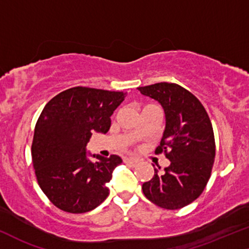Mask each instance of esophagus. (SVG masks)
Instances as JSON below:
<instances>
[{
	"mask_svg": "<svg viewBox=\"0 0 249 249\" xmlns=\"http://www.w3.org/2000/svg\"><path fill=\"white\" fill-rule=\"evenodd\" d=\"M124 162L130 166H135L138 163V160L133 159V157H126V159H124Z\"/></svg>",
	"mask_w": 249,
	"mask_h": 249,
	"instance_id": "obj_1",
	"label": "esophagus"
}]
</instances>
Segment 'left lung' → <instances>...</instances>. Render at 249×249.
Listing matches in <instances>:
<instances>
[{
    "instance_id": "1",
    "label": "left lung",
    "mask_w": 249,
    "mask_h": 249,
    "mask_svg": "<svg viewBox=\"0 0 249 249\" xmlns=\"http://www.w3.org/2000/svg\"><path fill=\"white\" fill-rule=\"evenodd\" d=\"M138 89L162 106L165 127L156 153H165L170 165L142 184L144 196L156 206L182 208L202 193L215 159L212 123L199 100L177 84L159 83ZM154 166V165H153Z\"/></svg>"
}]
</instances>
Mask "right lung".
I'll return each mask as SVG.
<instances>
[{
  "mask_svg": "<svg viewBox=\"0 0 249 249\" xmlns=\"http://www.w3.org/2000/svg\"><path fill=\"white\" fill-rule=\"evenodd\" d=\"M126 94L79 86L45 106L34 130L32 161L40 188L57 208L87 213L109 195L107 184L122 159L92 155L86 146L94 132L109 131L110 117Z\"/></svg>",
  "mask_w": 249,
  "mask_h": 249,
  "instance_id": "obj_1",
  "label": "right lung"
}]
</instances>
